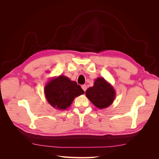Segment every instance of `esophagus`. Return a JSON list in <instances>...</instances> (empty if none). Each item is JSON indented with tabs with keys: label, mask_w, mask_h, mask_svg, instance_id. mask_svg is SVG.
<instances>
[{
	"label": "esophagus",
	"mask_w": 159,
	"mask_h": 159,
	"mask_svg": "<svg viewBox=\"0 0 159 159\" xmlns=\"http://www.w3.org/2000/svg\"><path fill=\"white\" fill-rule=\"evenodd\" d=\"M81 88L83 89V90L84 91H85L86 89H87V86H86V85H81Z\"/></svg>",
	"instance_id": "34e87169"
}]
</instances>
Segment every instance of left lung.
Wrapping results in <instances>:
<instances>
[{
	"label": "left lung",
	"instance_id": "8db88e82",
	"mask_svg": "<svg viewBox=\"0 0 159 159\" xmlns=\"http://www.w3.org/2000/svg\"><path fill=\"white\" fill-rule=\"evenodd\" d=\"M85 94L90 102L99 109L109 107L115 97V92L112 86L102 78L95 81L93 87L86 90Z\"/></svg>",
	"mask_w": 159,
	"mask_h": 159
}]
</instances>
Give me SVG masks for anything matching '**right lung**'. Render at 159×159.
Wrapping results in <instances>:
<instances>
[{
    "label": "right lung",
    "instance_id": "add662e5",
    "mask_svg": "<svg viewBox=\"0 0 159 159\" xmlns=\"http://www.w3.org/2000/svg\"><path fill=\"white\" fill-rule=\"evenodd\" d=\"M47 101L53 107L65 109L75 97L84 93L81 86L68 78L60 75L49 81L44 89Z\"/></svg>",
    "mask_w": 159,
    "mask_h": 159
}]
</instances>
